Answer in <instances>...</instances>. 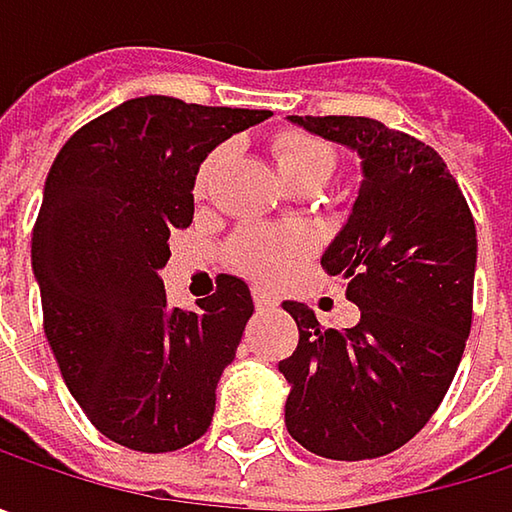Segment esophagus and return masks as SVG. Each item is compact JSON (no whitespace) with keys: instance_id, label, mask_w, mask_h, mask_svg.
I'll use <instances>...</instances> for the list:
<instances>
[{"instance_id":"34e87169","label":"esophagus","mask_w":512,"mask_h":512,"mask_svg":"<svg viewBox=\"0 0 512 512\" xmlns=\"http://www.w3.org/2000/svg\"><path fill=\"white\" fill-rule=\"evenodd\" d=\"M252 296H255L257 311H266V308H275V302H278V299H275V293H269L266 287H255V293H252Z\"/></svg>"}]
</instances>
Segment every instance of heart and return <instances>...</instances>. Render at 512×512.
Returning a JSON list of instances; mask_svg holds the SVG:
<instances>
[{
  "label": "heart",
  "instance_id": "obj_1",
  "mask_svg": "<svg viewBox=\"0 0 512 512\" xmlns=\"http://www.w3.org/2000/svg\"><path fill=\"white\" fill-rule=\"evenodd\" d=\"M219 159H222V151H213L201 162L198 177H195L198 192L210 186V177ZM272 162L278 168V177L287 186H299V183L323 186L332 177L338 156L329 142L311 133L287 130L275 136L272 142ZM305 255H308V234L293 225H246L231 240V260L237 263V269L269 284L287 278Z\"/></svg>",
  "mask_w": 512,
  "mask_h": 512
}]
</instances>
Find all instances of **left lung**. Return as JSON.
I'll return each instance as SVG.
<instances>
[{"label": "left lung", "instance_id": "8db88e82", "mask_svg": "<svg viewBox=\"0 0 512 512\" xmlns=\"http://www.w3.org/2000/svg\"><path fill=\"white\" fill-rule=\"evenodd\" d=\"M361 159L353 213L320 263L347 281L353 329H323L302 302L278 361L290 394L287 433L326 460H373L403 448L439 409L471 332L477 231L445 159L373 118H287Z\"/></svg>", "mask_w": 512, "mask_h": 512}]
</instances>
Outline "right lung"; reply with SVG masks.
Returning <instances> with one entry per match:
<instances>
[{
	"instance_id": "add662e5",
	"label": "right lung",
	"mask_w": 512,
	"mask_h": 512,
	"mask_svg": "<svg viewBox=\"0 0 512 512\" xmlns=\"http://www.w3.org/2000/svg\"><path fill=\"white\" fill-rule=\"evenodd\" d=\"M266 109L136 97L76 130L47 174L32 234L44 332L58 370L112 442L165 454L201 439L216 385L255 311L222 275L198 308H168V237L192 225L207 154L266 121Z\"/></svg>"
}]
</instances>
